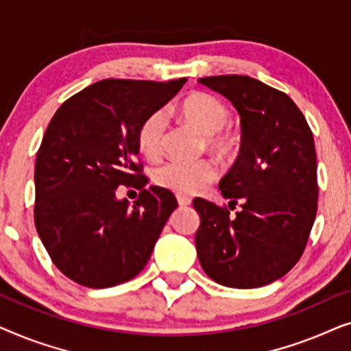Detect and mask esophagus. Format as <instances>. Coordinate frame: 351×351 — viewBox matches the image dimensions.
Wrapping results in <instances>:
<instances>
[{"mask_svg": "<svg viewBox=\"0 0 351 351\" xmlns=\"http://www.w3.org/2000/svg\"><path fill=\"white\" fill-rule=\"evenodd\" d=\"M177 203H179V206H182V208H186V206L191 204V198L190 196L186 195H177Z\"/></svg>", "mask_w": 351, "mask_h": 351, "instance_id": "1", "label": "esophagus"}]
</instances>
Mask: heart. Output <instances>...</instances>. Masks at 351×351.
Masks as SVG:
<instances>
[{"label":"heart","mask_w":351,"mask_h":351,"mask_svg":"<svg viewBox=\"0 0 351 351\" xmlns=\"http://www.w3.org/2000/svg\"><path fill=\"white\" fill-rule=\"evenodd\" d=\"M176 112L186 124L206 136V145L222 156H232L241 147V134L227 126L230 110L227 104L213 94L193 93L177 104ZM166 123L160 112H153L138 124L136 143L138 152L147 160H156L161 155ZM217 176V166L210 160L195 162L171 161L155 171L156 185L177 191L180 195H193L203 190Z\"/></svg>","instance_id":"b5f03b06"}]
</instances>
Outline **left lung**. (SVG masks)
Returning <instances> with one entry per match:
<instances>
[{"mask_svg": "<svg viewBox=\"0 0 351 351\" xmlns=\"http://www.w3.org/2000/svg\"><path fill=\"white\" fill-rule=\"evenodd\" d=\"M241 117V152L219 189L227 206L193 201L201 267L222 286L251 289L280 280L305 251L318 210L311 129L289 95L244 75L198 80Z\"/></svg>", "mask_w": 351, "mask_h": 351, "instance_id": "1", "label": "left lung"}]
</instances>
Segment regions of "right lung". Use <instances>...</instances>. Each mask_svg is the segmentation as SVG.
I'll return each instance as SVG.
<instances>
[{"instance_id":"add662e5","label":"right lung","mask_w":351,"mask_h":351,"mask_svg":"<svg viewBox=\"0 0 351 351\" xmlns=\"http://www.w3.org/2000/svg\"><path fill=\"white\" fill-rule=\"evenodd\" d=\"M186 78L102 80L71 95L47 126L35 162V227L54 265L81 286L126 282L147 265L177 208L161 186L145 189L136 134ZM139 190L134 206L118 186Z\"/></svg>"}]
</instances>
